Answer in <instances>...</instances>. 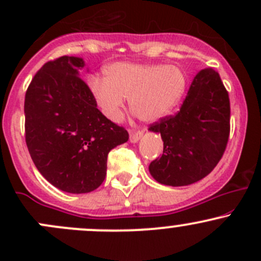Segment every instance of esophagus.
<instances>
[{
    "instance_id": "obj_1",
    "label": "esophagus",
    "mask_w": 261,
    "mask_h": 261,
    "mask_svg": "<svg viewBox=\"0 0 261 261\" xmlns=\"http://www.w3.org/2000/svg\"><path fill=\"white\" fill-rule=\"evenodd\" d=\"M141 136H143V133L141 131H131L130 133V141L131 143H138L139 140L141 139Z\"/></svg>"
}]
</instances>
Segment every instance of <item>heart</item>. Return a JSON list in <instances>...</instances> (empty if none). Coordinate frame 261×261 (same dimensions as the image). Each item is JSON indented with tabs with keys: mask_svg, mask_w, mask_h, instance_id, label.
<instances>
[{
	"mask_svg": "<svg viewBox=\"0 0 261 261\" xmlns=\"http://www.w3.org/2000/svg\"><path fill=\"white\" fill-rule=\"evenodd\" d=\"M184 73L175 65L120 62L110 65L106 78L91 81V92L102 114L120 121L125 98L144 122H156L174 110L186 91Z\"/></svg>",
	"mask_w": 261,
	"mask_h": 261,
	"instance_id": "obj_1",
	"label": "heart"
}]
</instances>
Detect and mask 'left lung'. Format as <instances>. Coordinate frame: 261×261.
Here are the masks:
<instances>
[{
  "label": "left lung",
  "instance_id": "obj_1",
  "mask_svg": "<svg viewBox=\"0 0 261 261\" xmlns=\"http://www.w3.org/2000/svg\"><path fill=\"white\" fill-rule=\"evenodd\" d=\"M149 130L164 143L162 156L149 165L155 180L181 187L208 175L230 135V99L220 74L212 68L199 70L178 114L152 123Z\"/></svg>",
  "mask_w": 261,
  "mask_h": 261
}]
</instances>
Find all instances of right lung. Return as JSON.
<instances>
[{
  "instance_id": "1",
  "label": "right lung",
  "mask_w": 261,
  "mask_h": 261,
  "mask_svg": "<svg viewBox=\"0 0 261 261\" xmlns=\"http://www.w3.org/2000/svg\"><path fill=\"white\" fill-rule=\"evenodd\" d=\"M84 60L60 57L45 63L25 96V139L44 178L68 193H88L106 178L110 150L128 133L97 109L81 80Z\"/></svg>"
}]
</instances>
